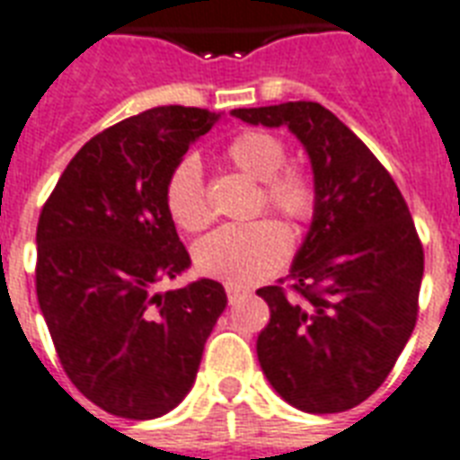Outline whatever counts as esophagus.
Segmentation results:
<instances>
[{
    "label": "esophagus",
    "mask_w": 460,
    "mask_h": 460,
    "mask_svg": "<svg viewBox=\"0 0 460 460\" xmlns=\"http://www.w3.org/2000/svg\"><path fill=\"white\" fill-rule=\"evenodd\" d=\"M226 296H229V301L234 304V301H238L241 296H243V289L241 287H234V285H226Z\"/></svg>",
    "instance_id": "34e87169"
}]
</instances>
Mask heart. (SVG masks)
<instances>
[{"instance_id":"1","label":"heart","mask_w":460,"mask_h":460,"mask_svg":"<svg viewBox=\"0 0 460 460\" xmlns=\"http://www.w3.org/2000/svg\"><path fill=\"white\" fill-rule=\"evenodd\" d=\"M226 159L262 183L268 209L287 222L304 224L314 217L315 185L306 171L287 164V146L272 132L245 129L226 146ZM166 209L175 226L183 231H202L212 222L207 205L202 168L195 156L175 164L166 181ZM289 234L282 224L258 219L251 224H231L199 241L195 262L202 275L234 287H248L272 275L287 258Z\"/></svg>"}]
</instances>
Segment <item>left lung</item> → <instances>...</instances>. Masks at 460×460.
<instances>
[{
    "instance_id": "left-lung-1",
    "label": "left lung",
    "mask_w": 460,
    "mask_h": 460,
    "mask_svg": "<svg viewBox=\"0 0 460 460\" xmlns=\"http://www.w3.org/2000/svg\"><path fill=\"white\" fill-rule=\"evenodd\" d=\"M287 128L311 161L315 209L282 287L258 289L270 323L258 362L289 405L325 415L367 401L394 369L417 321L425 253L398 185L369 146L314 101L236 108Z\"/></svg>"
}]
</instances>
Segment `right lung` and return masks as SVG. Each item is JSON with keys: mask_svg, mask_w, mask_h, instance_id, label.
<instances>
[{"mask_svg": "<svg viewBox=\"0 0 460 460\" xmlns=\"http://www.w3.org/2000/svg\"><path fill=\"white\" fill-rule=\"evenodd\" d=\"M222 115L161 105L89 139L38 222L35 292L69 381L105 412L154 420L183 401L226 308L215 279L156 292L190 268L166 181Z\"/></svg>", "mask_w": 460, "mask_h": 460, "instance_id": "add662e5", "label": "right lung"}]
</instances>
